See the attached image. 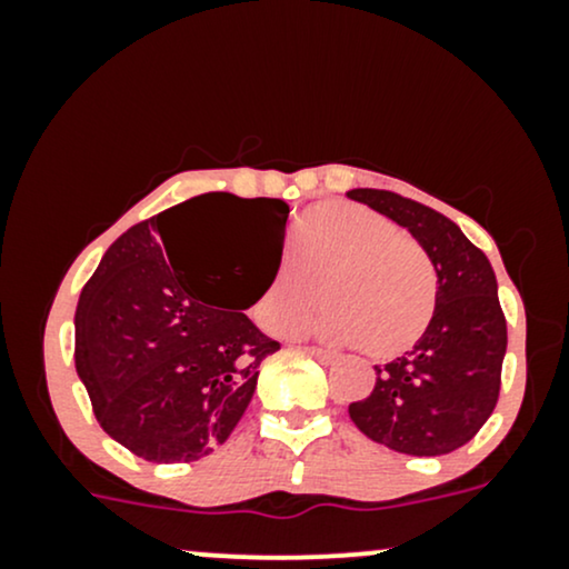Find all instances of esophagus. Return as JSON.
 Instances as JSON below:
<instances>
[{"instance_id": "esophagus-1", "label": "esophagus", "mask_w": 569, "mask_h": 569, "mask_svg": "<svg viewBox=\"0 0 569 569\" xmlns=\"http://www.w3.org/2000/svg\"><path fill=\"white\" fill-rule=\"evenodd\" d=\"M307 352H310L312 358H318V361L321 363H331L337 358V352H331V350H323V348H316V345H307L305 348Z\"/></svg>"}]
</instances>
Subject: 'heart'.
<instances>
[{
  "mask_svg": "<svg viewBox=\"0 0 569 569\" xmlns=\"http://www.w3.org/2000/svg\"><path fill=\"white\" fill-rule=\"evenodd\" d=\"M297 263L280 262L253 305L272 335H289L318 307L316 331L331 342H358L375 358L415 348L428 331L439 278L428 251L390 219L352 202L312 208L299 224Z\"/></svg>",
  "mask_w": 569,
  "mask_h": 569,
  "instance_id": "b5f03b06",
  "label": "heart"
}]
</instances>
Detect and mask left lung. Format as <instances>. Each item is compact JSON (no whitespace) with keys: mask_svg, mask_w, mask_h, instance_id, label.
<instances>
[{"mask_svg":"<svg viewBox=\"0 0 569 569\" xmlns=\"http://www.w3.org/2000/svg\"><path fill=\"white\" fill-rule=\"evenodd\" d=\"M348 198L407 227L439 276L428 331L396 361L375 367V388L350 403V420L396 452H455L479 433L500 396L508 331L492 264L452 219L422 202L388 189H350Z\"/></svg>","mask_w":569,"mask_h":569,"instance_id":"8db88e82","label":"left lung"}]
</instances>
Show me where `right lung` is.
<instances>
[{
  "label": "right lung",
  "instance_id": "right-lung-1",
  "mask_svg": "<svg viewBox=\"0 0 569 569\" xmlns=\"http://www.w3.org/2000/svg\"><path fill=\"white\" fill-rule=\"evenodd\" d=\"M234 216L273 238L268 278L232 306L237 252L202 263L186 240L200 216ZM289 206L211 192L139 221L109 246L74 316V363L98 426L149 462H192L230 439L257 390L259 363L280 350L248 310L278 270Z\"/></svg>",
  "mask_w": 569,
  "mask_h": 569
}]
</instances>
